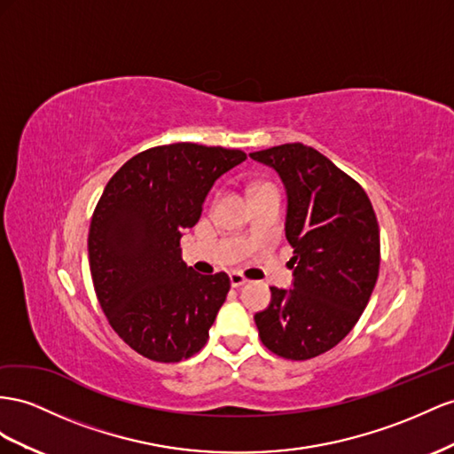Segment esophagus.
<instances>
[{
	"label": "esophagus",
	"mask_w": 454,
	"mask_h": 454,
	"mask_svg": "<svg viewBox=\"0 0 454 454\" xmlns=\"http://www.w3.org/2000/svg\"><path fill=\"white\" fill-rule=\"evenodd\" d=\"M229 278H231V286H232V288H240V286H244V285L248 283V280L244 278L240 273H231Z\"/></svg>",
	"instance_id": "esophagus-1"
}]
</instances>
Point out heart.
Here are the masks:
<instances>
[{"mask_svg":"<svg viewBox=\"0 0 454 454\" xmlns=\"http://www.w3.org/2000/svg\"><path fill=\"white\" fill-rule=\"evenodd\" d=\"M263 187H267V185H260V187H255V191H257V189H263Z\"/></svg>","mask_w":454,"mask_h":454,"instance_id":"obj_1","label":"heart"}]
</instances>
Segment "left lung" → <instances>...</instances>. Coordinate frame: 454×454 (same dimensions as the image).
Listing matches in <instances>:
<instances>
[{
	"label": "left lung",
	"instance_id": "left-lung-1",
	"mask_svg": "<svg viewBox=\"0 0 454 454\" xmlns=\"http://www.w3.org/2000/svg\"><path fill=\"white\" fill-rule=\"evenodd\" d=\"M250 158L283 181L294 248L292 288L271 286V301L254 321L267 349L313 359L351 333L371 300L380 269L376 214L359 183L308 145L286 143Z\"/></svg>",
	"mask_w": 454,
	"mask_h": 454
}]
</instances>
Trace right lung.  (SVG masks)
Returning <instances> with one entry per match:
<instances>
[{
    "label": "right lung",
    "mask_w": 454,
    "mask_h": 454,
    "mask_svg": "<svg viewBox=\"0 0 454 454\" xmlns=\"http://www.w3.org/2000/svg\"><path fill=\"white\" fill-rule=\"evenodd\" d=\"M244 160L223 146L162 145L106 183L90 227L91 278L110 326L143 357L179 363L204 348L231 283L183 263L179 240L214 183Z\"/></svg>",
    "instance_id": "add662e5"
}]
</instances>
